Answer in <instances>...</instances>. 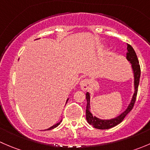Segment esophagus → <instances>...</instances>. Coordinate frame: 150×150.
<instances>
[{"mask_svg": "<svg viewBox=\"0 0 150 150\" xmlns=\"http://www.w3.org/2000/svg\"><path fill=\"white\" fill-rule=\"evenodd\" d=\"M90 83L91 82L89 80L84 79V80H82V81L80 82V86H81V88L83 89V90L86 91L89 88V86H90Z\"/></svg>", "mask_w": 150, "mask_h": 150, "instance_id": "obj_1", "label": "esophagus"}]
</instances>
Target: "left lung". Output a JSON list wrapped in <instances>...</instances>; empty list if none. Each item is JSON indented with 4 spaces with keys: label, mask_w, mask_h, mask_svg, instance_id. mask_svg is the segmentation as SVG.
<instances>
[{
    "label": "left lung",
    "mask_w": 150,
    "mask_h": 150,
    "mask_svg": "<svg viewBox=\"0 0 150 150\" xmlns=\"http://www.w3.org/2000/svg\"><path fill=\"white\" fill-rule=\"evenodd\" d=\"M126 59L130 64H131V70H132L133 76H134V92L133 94L131 102L128 104L127 108L123 112L117 115V117H113L111 119H101L96 117L91 112V102H90V93L88 92L86 93V100H87V105H86V120L90 125L94 128L98 129H109L112 127L116 126L120 123L125 116L131 111L134 107L135 103L136 98H137V91H138V86L139 84V79L141 75L140 65L139 64V60L137 58V54L131 45L127 43V53H126Z\"/></svg>",
    "instance_id": "left-lung-1"
}]
</instances>
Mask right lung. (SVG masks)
Returning <instances> with one entry per match:
<instances>
[{
    "instance_id": "1",
    "label": "right lung",
    "mask_w": 150,
    "mask_h": 150,
    "mask_svg": "<svg viewBox=\"0 0 150 150\" xmlns=\"http://www.w3.org/2000/svg\"><path fill=\"white\" fill-rule=\"evenodd\" d=\"M68 99H69V98H67V101H66V103H65V105H66L67 102H68ZM61 122H62V120H60V121H59V122H57V123H56V124H55V125H52V126H51V127H50V128H48V129H46V130H47V131H48V130H51V129H54V128H56V127H57V126H58V125H59V124H60V123H61Z\"/></svg>"
}]
</instances>
